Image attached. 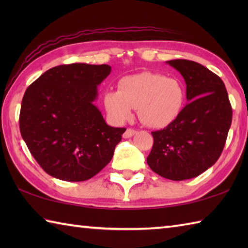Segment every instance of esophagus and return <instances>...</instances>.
Masks as SVG:
<instances>
[{"instance_id":"obj_1","label":"esophagus","mask_w":248,"mask_h":248,"mask_svg":"<svg viewBox=\"0 0 248 248\" xmlns=\"http://www.w3.org/2000/svg\"><path fill=\"white\" fill-rule=\"evenodd\" d=\"M136 132H137V131H136V130H134V129L128 128V129L124 131V139H128V138H131Z\"/></svg>"}]
</instances>
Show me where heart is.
<instances>
[{"mask_svg":"<svg viewBox=\"0 0 248 248\" xmlns=\"http://www.w3.org/2000/svg\"><path fill=\"white\" fill-rule=\"evenodd\" d=\"M185 99L186 90L179 78L141 72L121 78L118 91H108L104 95V106L109 117L117 123L130 118L132 108H137L142 124L159 129L178 118Z\"/></svg>","mask_w":248,"mask_h":248,"instance_id":"heart-1","label":"heart"}]
</instances>
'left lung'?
Masks as SVG:
<instances>
[{"mask_svg": "<svg viewBox=\"0 0 248 248\" xmlns=\"http://www.w3.org/2000/svg\"><path fill=\"white\" fill-rule=\"evenodd\" d=\"M186 82L188 103L178 118L153 131L154 143L146 162L162 177H197L219 159L232 123V107L222 79L195 61H167Z\"/></svg>", "mask_w": 248, "mask_h": 248, "instance_id": "8db88e82", "label": "left lung"}]
</instances>
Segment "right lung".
<instances>
[{
	"label": "right lung",
	"instance_id": "obj_1",
	"mask_svg": "<svg viewBox=\"0 0 248 248\" xmlns=\"http://www.w3.org/2000/svg\"><path fill=\"white\" fill-rule=\"evenodd\" d=\"M107 64L72 63L46 71L25 92L19 129L29 152L46 173L83 182L111 161L125 128L108 125L93 104Z\"/></svg>",
	"mask_w": 248,
	"mask_h": 248
}]
</instances>
